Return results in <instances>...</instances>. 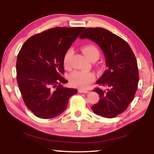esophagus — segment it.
Returning a JSON list of instances; mask_svg holds the SVG:
<instances>
[{
  "instance_id": "1",
  "label": "esophagus",
  "mask_w": 154,
  "mask_h": 154,
  "mask_svg": "<svg viewBox=\"0 0 154 154\" xmlns=\"http://www.w3.org/2000/svg\"><path fill=\"white\" fill-rule=\"evenodd\" d=\"M78 91H79L80 93H84V94H88V93H89V91L85 90H82V89H79V90H78Z\"/></svg>"
}]
</instances>
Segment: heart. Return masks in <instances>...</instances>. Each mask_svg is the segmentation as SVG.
<instances>
[{"label":"heart","mask_w":154,"mask_h":154,"mask_svg":"<svg viewBox=\"0 0 154 154\" xmlns=\"http://www.w3.org/2000/svg\"><path fill=\"white\" fill-rule=\"evenodd\" d=\"M82 51L91 60L97 59L100 57V51L97 47L92 45H84L82 47ZM73 51L69 49L66 51L63 57V66L65 68H68L70 66V60L72 56ZM95 79V75L93 72H85V71H75L72 73L69 76L70 84L73 86L80 89H86L90 84Z\"/></svg>","instance_id":"heart-1"}]
</instances>
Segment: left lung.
Listing matches in <instances>:
<instances>
[{"label": "left lung", "instance_id": "left-lung-1", "mask_svg": "<svg viewBox=\"0 0 154 154\" xmlns=\"http://www.w3.org/2000/svg\"><path fill=\"white\" fill-rule=\"evenodd\" d=\"M86 38L101 47L107 68L96 82L107 88V91L94 89L100 95V101L91 108L96 115L114 118L123 112L134 100L139 80L137 61L128 44L107 29L86 28L80 36V39Z\"/></svg>", "mask_w": 154, "mask_h": 154}]
</instances>
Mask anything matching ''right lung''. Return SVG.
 <instances>
[{
	"label": "right lung",
	"mask_w": 154,
	"mask_h": 154,
	"mask_svg": "<svg viewBox=\"0 0 154 154\" xmlns=\"http://www.w3.org/2000/svg\"><path fill=\"white\" fill-rule=\"evenodd\" d=\"M84 27H58L34 35L23 43L16 61V78L26 107L36 117L48 119L60 115L78 90L63 86L68 81L63 57Z\"/></svg>",
	"instance_id": "add662e5"
}]
</instances>
